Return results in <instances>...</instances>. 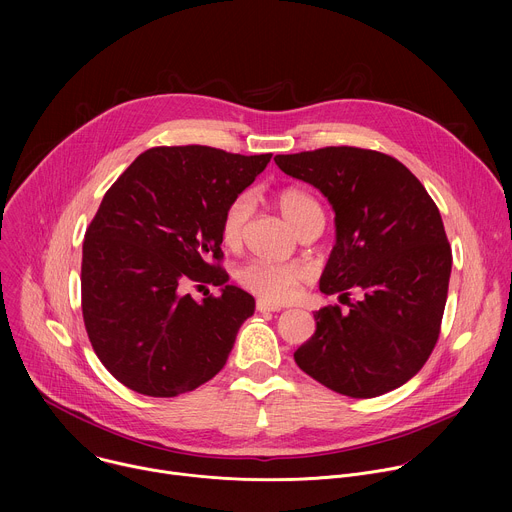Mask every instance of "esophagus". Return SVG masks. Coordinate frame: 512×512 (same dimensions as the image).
<instances>
[{
    "label": "esophagus",
    "mask_w": 512,
    "mask_h": 512,
    "mask_svg": "<svg viewBox=\"0 0 512 512\" xmlns=\"http://www.w3.org/2000/svg\"><path fill=\"white\" fill-rule=\"evenodd\" d=\"M281 306L277 304H269V302H263V300H257V312L261 314H269V312H279Z\"/></svg>",
    "instance_id": "34e87169"
}]
</instances>
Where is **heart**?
Returning <instances> with one entry per match:
<instances>
[{"label":"heart","mask_w":512,"mask_h":512,"mask_svg":"<svg viewBox=\"0 0 512 512\" xmlns=\"http://www.w3.org/2000/svg\"><path fill=\"white\" fill-rule=\"evenodd\" d=\"M275 202L281 214L287 218V223L298 229L302 221L318 212V202L302 188H283L275 194ZM251 212V196L241 194L237 196L225 210L223 223H221V239L227 247H235L241 241L243 227L247 223ZM308 271L298 261H247L237 271V283L251 291L253 296L261 298L269 304H285L298 294V287L304 283Z\"/></svg>","instance_id":"heart-1"}]
</instances>
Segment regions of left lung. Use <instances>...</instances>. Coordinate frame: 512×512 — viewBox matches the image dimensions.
I'll use <instances>...</instances> for the list:
<instances>
[{
  "label": "left lung",
  "instance_id": "left-lung-1",
  "mask_svg": "<svg viewBox=\"0 0 512 512\" xmlns=\"http://www.w3.org/2000/svg\"><path fill=\"white\" fill-rule=\"evenodd\" d=\"M291 178L316 186L334 208L336 245L320 277L326 296H362L314 314L316 332L294 358L324 387L354 399L415 377L442 328L452 247L423 184L395 158L338 145L275 156Z\"/></svg>",
  "mask_w": 512,
  "mask_h": 512
}]
</instances>
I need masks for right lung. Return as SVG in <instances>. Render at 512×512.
Instances as JSON below:
<instances>
[{
	"label": "right lung",
	"mask_w": 512,
	"mask_h": 512,
	"mask_svg": "<svg viewBox=\"0 0 512 512\" xmlns=\"http://www.w3.org/2000/svg\"><path fill=\"white\" fill-rule=\"evenodd\" d=\"M271 154L160 145L105 192L83 243V320L105 369L148 397H176L225 367L255 300L221 267L227 206ZM195 282L222 285L196 303Z\"/></svg>",
	"instance_id": "right-lung-1"
}]
</instances>
